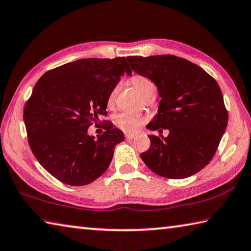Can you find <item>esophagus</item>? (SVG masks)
Masks as SVG:
<instances>
[{"label": "esophagus", "mask_w": 251, "mask_h": 251, "mask_svg": "<svg viewBox=\"0 0 251 251\" xmlns=\"http://www.w3.org/2000/svg\"><path fill=\"white\" fill-rule=\"evenodd\" d=\"M134 138H135V135H133V134H126V139L127 141L133 140Z\"/></svg>", "instance_id": "34e87169"}]
</instances>
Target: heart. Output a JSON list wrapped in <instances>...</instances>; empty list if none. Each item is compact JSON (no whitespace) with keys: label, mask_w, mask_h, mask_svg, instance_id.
<instances>
[{"label":"heart","mask_w":251,"mask_h":251,"mask_svg":"<svg viewBox=\"0 0 251 251\" xmlns=\"http://www.w3.org/2000/svg\"><path fill=\"white\" fill-rule=\"evenodd\" d=\"M132 84L134 85V87L138 93L141 95V97L143 98L146 94H149L151 91L155 89L154 84L150 81L149 78H146L144 76H134L131 79ZM117 87L113 89L111 92L110 96H109V102L113 100V98L116 96L117 93ZM115 124L118 127H120L121 130H124L125 132H127V133H133L136 130L139 129L140 126L142 125V119L139 117L130 115V113H119L117 115L115 118Z\"/></svg>","instance_id":"1"}]
</instances>
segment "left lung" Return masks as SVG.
I'll return each instance as SVG.
<instances>
[{
  "mask_svg": "<svg viewBox=\"0 0 251 251\" xmlns=\"http://www.w3.org/2000/svg\"><path fill=\"white\" fill-rule=\"evenodd\" d=\"M136 74L152 81L160 101L149 130L169 131L165 138L149 135L151 146L141 158L165 178L183 179L205 167L227 126L228 113L215 79L204 70L175 55L127 56Z\"/></svg>",
  "mask_w": 251,
  "mask_h": 251,
  "instance_id": "8db88e82",
  "label": "left lung"
}]
</instances>
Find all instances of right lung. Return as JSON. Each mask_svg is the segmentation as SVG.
<instances>
[{
  "label": "right lung",
  "mask_w": 251,
  "mask_h": 251,
  "mask_svg": "<svg viewBox=\"0 0 251 251\" xmlns=\"http://www.w3.org/2000/svg\"><path fill=\"white\" fill-rule=\"evenodd\" d=\"M125 58L82 59L45 73L24 108L28 142L38 162L58 180L85 186L109 167L125 134L109 125L103 134L87 133L106 115L108 100L124 74Z\"/></svg>",
  "instance_id": "right-lung-1"
}]
</instances>
